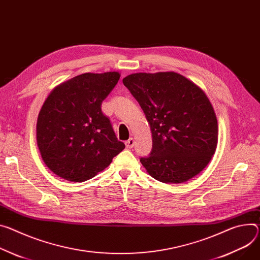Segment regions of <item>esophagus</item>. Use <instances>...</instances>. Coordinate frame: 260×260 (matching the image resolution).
Returning a JSON list of instances; mask_svg holds the SVG:
<instances>
[{"instance_id": "34e87169", "label": "esophagus", "mask_w": 260, "mask_h": 260, "mask_svg": "<svg viewBox=\"0 0 260 260\" xmlns=\"http://www.w3.org/2000/svg\"><path fill=\"white\" fill-rule=\"evenodd\" d=\"M125 145H126L127 148H133L134 145H135V140L133 138H129L125 142Z\"/></svg>"}]
</instances>
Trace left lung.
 <instances>
[{
	"label": "left lung",
	"mask_w": 260,
	"mask_h": 260,
	"mask_svg": "<svg viewBox=\"0 0 260 260\" xmlns=\"http://www.w3.org/2000/svg\"><path fill=\"white\" fill-rule=\"evenodd\" d=\"M122 82L150 125L152 149L140 158L148 174L164 183L199 174L218 144L217 117L203 90L174 72L133 74Z\"/></svg>",
	"instance_id": "1"
}]
</instances>
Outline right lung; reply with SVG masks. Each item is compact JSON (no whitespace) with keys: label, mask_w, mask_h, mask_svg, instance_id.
Returning a JSON list of instances; mask_svg holds the SVG:
<instances>
[{"label":"right lung","mask_w":260,"mask_h":260,"mask_svg":"<svg viewBox=\"0 0 260 260\" xmlns=\"http://www.w3.org/2000/svg\"><path fill=\"white\" fill-rule=\"evenodd\" d=\"M119 79L116 72L83 74L57 86L45 100L37 119V145L46 167L59 177L88 180L124 149L102 112Z\"/></svg>","instance_id":"right-lung-1"}]
</instances>
